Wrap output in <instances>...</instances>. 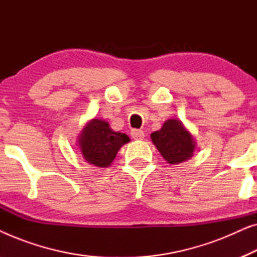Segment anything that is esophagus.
<instances>
[{"instance_id":"1","label":"esophagus","mask_w":257,"mask_h":257,"mask_svg":"<svg viewBox=\"0 0 257 257\" xmlns=\"http://www.w3.org/2000/svg\"><path fill=\"white\" fill-rule=\"evenodd\" d=\"M131 136L135 140H143L144 137H145V133L142 130H132Z\"/></svg>"}]
</instances>
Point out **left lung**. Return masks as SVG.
I'll use <instances>...</instances> for the list:
<instances>
[{
    "label": "left lung",
    "mask_w": 257,
    "mask_h": 257,
    "mask_svg": "<svg viewBox=\"0 0 257 257\" xmlns=\"http://www.w3.org/2000/svg\"><path fill=\"white\" fill-rule=\"evenodd\" d=\"M151 139L159 153L171 165H178L191 159L196 143L192 133L179 119H168L159 131L153 132Z\"/></svg>",
    "instance_id": "left-lung-1"
}]
</instances>
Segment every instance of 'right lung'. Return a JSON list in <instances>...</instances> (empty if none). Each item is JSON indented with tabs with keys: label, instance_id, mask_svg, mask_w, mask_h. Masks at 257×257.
Returning <instances> with one entry per match:
<instances>
[{
	"label": "right lung",
	"instance_id": "1",
	"mask_svg": "<svg viewBox=\"0 0 257 257\" xmlns=\"http://www.w3.org/2000/svg\"><path fill=\"white\" fill-rule=\"evenodd\" d=\"M128 142L127 135L113 131L106 120L99 118L87 121L77 138L84 160L99 168L110 166L120 147Z\"/></svg>",
	"mask_w": 257,
	"mask_h": 257
}]
</instances>
